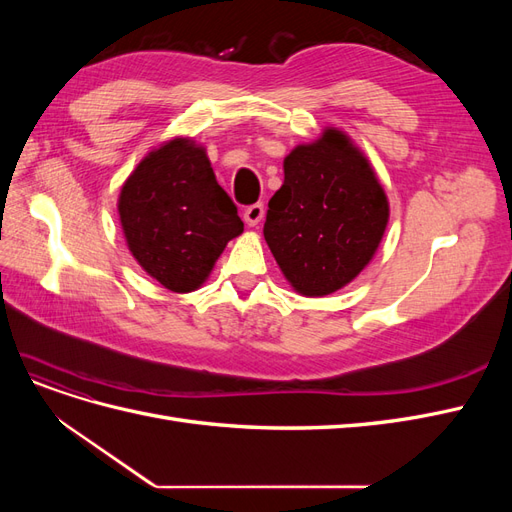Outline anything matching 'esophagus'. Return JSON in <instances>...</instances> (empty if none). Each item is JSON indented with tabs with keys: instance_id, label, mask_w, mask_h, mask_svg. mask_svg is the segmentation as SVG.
<instances>
[{
	"instance_id": "obj_1",
	"label": "esophagus",
	"mask_w": 512,
	"mask_h": 512,
	"mask_svg": "<svg viewBox=\"0 0 512 512\" xmlns=\"http://www.w3.org/2000/svg\"><path fill=\"white\" fill-rule=\"evenodd\" d=\"M262 218H265V207H262V203L250 205L243 211V220L247 226H258L262 222Z\"/></svg>"
}]
</instances>
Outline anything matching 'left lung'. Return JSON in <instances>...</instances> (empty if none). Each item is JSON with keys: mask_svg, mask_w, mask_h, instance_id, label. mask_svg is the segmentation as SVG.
<instances>
[{"mask_svg": "<svg viewBox=\"0 0 512 512\" xmlns=\"http://www.w3.org/2000/svg\"><path fill=\"white\" fill-rule=\"evenodd\" d=\"M386 224L389 200L374 168L344 132L327 128L286 156L265 239L294 290L324 297L367 267Z\"/></svg>", "mask_w": 512, "mask_h": 512, "instance_id": "8db88e82", "label": "left lung"}]
</instances>
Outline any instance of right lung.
I'll list each match as a JSON object with an SVG mask.
<instances>
[{"mask_svg": "<svg viewBox=\"0 0 512 512\" xmlns=\"http://www.w3.org/2000/svg\"><path fill=\"white\" fill-rule=\"evenodd\" d=\"M117 209L138 265L173 292L203 286L226 243L243 232L207 151L190 138L147 153L123 183Z\"/></svg>", "mask_w": 512, "mask_h": 512, "instance_id": "obj_1", "label": "right lung"}]
</instances>
